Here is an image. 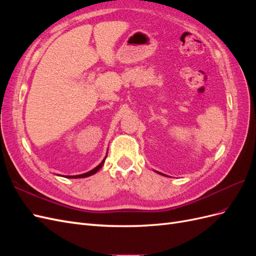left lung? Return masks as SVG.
<instances>
[{
  "mask_svg": "<svg viewBox=\"0 0 256 256\" xmlns=\"http://www.w3.org/2000/svg\"><path fill=\"white\" fill-rule=\"evenodd\" d=\"M159 174H161V173H159Z\"/></svg>",
  "mask_w": 256,
  "mask_h": 256,
  "instance_id": "obj_1",
  "label": "left lung"
}]
</instances>
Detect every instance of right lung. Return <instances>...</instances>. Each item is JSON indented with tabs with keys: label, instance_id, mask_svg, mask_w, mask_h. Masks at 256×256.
<instances>
[{
	"label": "right lung",
	"instance_id": "1",
	"mask_svg": "<svg viewBox=\"0 0 256 256\" xmlns=\"http://www.w3.org/2000/svg\"><path fill=\"white\" fill-rule=\"evenodd\" d=\"M106 158V156L104 159L102 161V164H100L99 166H97L95 168H92V171H90V172H88V173H84V174H81V175H74V176H65V177H67V178H84V177H88V176H90V175H92V174H95V173L98 172L99 170L102 168V166H104Z\"/></svg>",
	"mask_w": 256,
	"mask_h": 256
}]
</instances>
